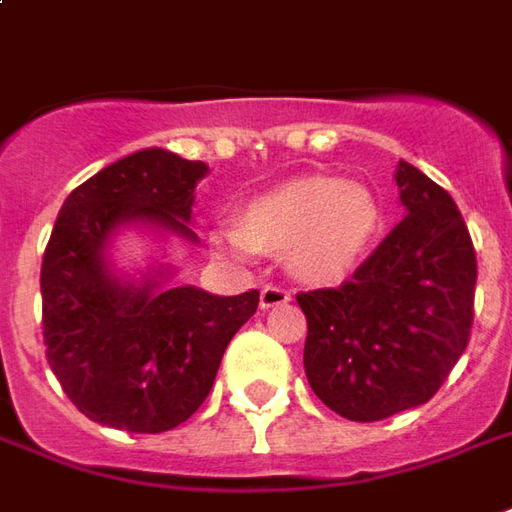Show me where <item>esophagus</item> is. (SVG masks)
Segmentation results:
<instances>
[{"label": "esophagus", "instance_id": "esophagus-1", "mask_svg": "<svg viewBox=\"0 0 512 512\" xmlns=\"http://www.w3.org/2000/svg\"><path fill=\"white\" fill-rule=\"evenodd\" d=\"M285 302H291V291H285L282 285H274V282H268L263 285V291H260V307L268 310V307H280Z\"/></svg>", "mask_w": 512, "mask_h": 512}]
</instances>
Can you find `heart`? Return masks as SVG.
<instances>
[{
    "label": "heart",
    "instance_id": "1",
    "mask_svg": "<svg viewBox=\"0 0 512 512\" xmlns=\"http://www.w3.org/2000/svg\"><path fill=\"white\" fill-rule=\"evenodd\" d=\"M382 227V210L371 191L332 177L285 182L257 196L241 227L216 232V244L238 257L285 252L307 282H338L349 274Z\"/></svg>",
    "mask_w": 512,
    "mask_h": 512
}]
</instances>
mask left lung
<instances>
[{
  "instance_id": "obj_1",
  "label": "left lung",
  "mask_w": 512,
  "mask_h": 512,
  "mask_svg": "<svg viewBox=\"0 0 512 512\" xmlns=\"http://www.w3.org/2000/svg\"><path fill=\"white\" fill-rule=\"evenodd\" d=\"M396 185L407 216L352 280L296 293L307 318V382L349 421L430 402L474 324L477 255L455 199L405 160Z\"/></svg>"
}]
</instances>
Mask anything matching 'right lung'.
I'll return each instance as SVG.
<instances>
[{
    "instance_id": "obj_1",
    "label": "right lung",
    "mask_w": 512,
    "mask_h": 512,
    "mask_svg": "<svg viewBox=\"0 0 512 512\" xmlns=\"http://www.w3.org/2000/svg\"><path fill=\"white\" fill-rule=\"evenodd\" d=\"M202 160L144 149L74 188L57 213L41 266L46 360L63 393L91 421L166 432L194 416L213 388L232 335L255 316L260 293L119 282L105 246L121 224L149 221L196 238L188 221Z\"/></svg>"
}]
</instances>
